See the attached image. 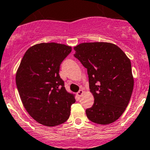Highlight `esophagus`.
<instances>
[{
  "mask_svg": "<svg viewBox=\"0 0 150 150\" xmlns=\"http://www.w3.org/2000/svg\"><path fill=\"white\" fill-rule=\"evenodd\" d=\"M83 90H80L77 93V95H78V97H81V96H83Z\"/></svg>",
  "mask_w": 150,
  "mask_h": 150,
  "instance_id": "esophagus-1",
  "label": "esophagus"
}]
</instances>
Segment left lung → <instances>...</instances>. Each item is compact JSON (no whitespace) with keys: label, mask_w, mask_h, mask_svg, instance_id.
<instances>
[{"label":"left lung","mask_w":150,"mask_h":150,"mask_svg":"<svg viewBox=\"0 0 150 150\" xmlns=\"http://www.w3.org/2000/svg\"><path fill=\"white\" fill-rule=\"evenodd\" d=\"M74 57L87 69L93 106L87 117L101 125L117 120L125 111L134 89L131 64L116 45L104 42L83 43L74 48Z\"/></svg>","instance_id":"left-lung-1"}]
</instances>
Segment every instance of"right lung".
Here are the masks:
<instances>
[{
	"label": "right lung",
	"mask_w": 150,
	"mask_h": 150,
	"mask_svg": "<svg viewBox=\"0 0 150 150\" xmlns=\"http://www.w3.org/2000/svg\"><path fill=\"white\" fill-rule=\"evenodd\" d=\"M72 48L56 43H43L25 52L16 75V83L27 112L39 123L55 126L69 118L75 102L59 76L60 65Z\"/></svg>",
	"instance_id": "obj_1"
}]
</instances>
